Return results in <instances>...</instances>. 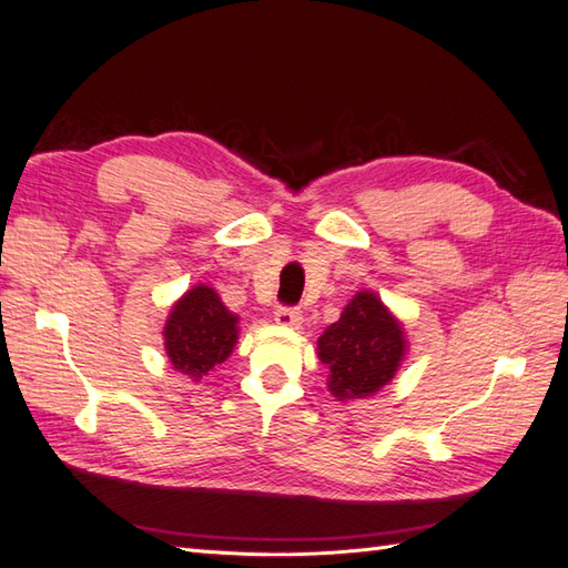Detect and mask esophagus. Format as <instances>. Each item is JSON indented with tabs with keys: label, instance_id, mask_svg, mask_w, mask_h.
I'll list each match as a JSON object with an SVG mask.
<instances>
[{
	"label": "esophagus",
	"instance_id": "1",
	"mask_svg": "<svg viewBox=\"0 0 568 568\" xmlns=\"http://www.w3.org/2000/svg\"><path fill=\"white\" fill-rule=\"evenodd\" d=\"M274 321L280 325H301V321H304V316H301V311L296 306H280L274 311Z\"/></svg>",
	"mask_w": 568,
	"mask_h": 568
}]
</instances>
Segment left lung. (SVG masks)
I'll list each match as a JSON object with an SVG mask.
<instances>
[{"label":"left lung","instance_id":"8db88e82","mask_svg":"<svg viewBox=\"0 0 568 568\" xmlns=\"http://www.w3.org/2000/svg\"><path fill=\"white\" fill-rule=\"evenodd\" d=\"M406 352L400 325L379 298L359 292L343 316L318 339V357L327 367V384L339 398H362L394 379Z\"/></svg>","mask_w":568,"mask_h":568}]
</instances>
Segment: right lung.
Listing matches in <instances>:
<instances>
[{
	"mask_svg": "<svg viewBox=\"0 0 568 568\" xmlns=\"http://www.w3.org/2000/svg\"><path fill=\"white\" fill-rule=\"evenodd\" d=\"M237 339V318L209 286L186 292L165 325V349L174 369L199 382L229 359Z\"/></svg>",
	"mask_w": 568,
	"mask_h": 568,
	"instance_id": "add662e5",
	"label": "right lung"
}]
</instances>
